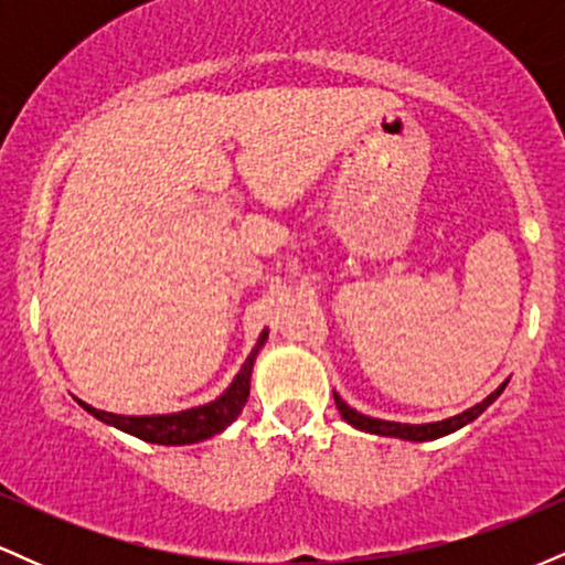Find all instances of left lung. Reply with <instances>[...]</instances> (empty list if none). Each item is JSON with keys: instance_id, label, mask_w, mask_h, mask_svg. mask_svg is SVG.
Listing matches in <instances>:
<instances>
[{"instance_id": "1", "label": "left lung", "mask_w": 565, "mask_h": 565, "mask_svg": "<svg viewBox=\"0 0 565 565\" xmlns=\"http://www.w3.org/2000/svg\"><path fill=\"white\" fill-rule=\"evenodd\" d=\"M502 391H504V385L497 387V391L491 393L489 398H483L481 404L468 408V412L457 414V417H449V419H440V423H427V425H401V423H385V419L366 417V414L350 408L337 393H334V404H337V408H340L342 419H345L348 425L359 427V430L377 433V436H395V438H404V440H436L440 436H449V433L459 430V427L472 423L476 417H481L486 408H489L499 398V393H502Z\"/></svg>"}]
</instances>
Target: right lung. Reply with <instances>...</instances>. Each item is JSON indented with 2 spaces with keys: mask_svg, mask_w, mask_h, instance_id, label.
I'll return each mask as SVG.
<instances>
[{
  "mask_svg": "<svg viewBox=\"0 0 565 565\" xmlns=\"http://www.w3.org/2000/svg\"><path fill=\"white\" fill-rule=\"evenodd\" d=\"M268 340V332L260 334L255 350L249 353V359L244 361L242 372L236 374L231 382V387L212 404L185 408L178 414H159V417H125V414H111L93 408L89 404H79L87 408L93 417L100 423L119 427V430L129 433V436L148 440V444H161V446H185V444H199V440L212 438L215 433L225 430L233 419L242 414L246 404V395H249V377H252V364H255V355L260 353V348Z\"/></svg>",
  "mask_w": 565,
  "mask_h": 565,
  "instance_id": "1",
  "label": "right lung"
}]
</instances>
